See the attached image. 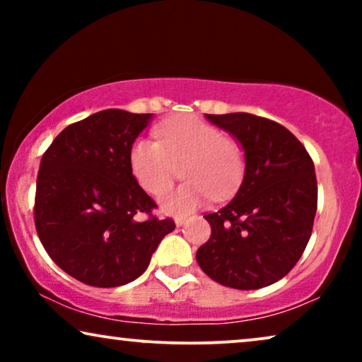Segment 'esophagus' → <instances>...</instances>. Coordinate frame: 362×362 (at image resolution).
Segmentation results:
<instances>
[{
	"label": "esophagus",
	"mask_w": 362,
	"mask_h": 362,
	"mask_svg": "<svg viewBox=\"0 0 362 362\" xmlns=\"http://www.w3.org/2000/svg\"><path fill=\"white\" fill-rule=\"evenodd\" d=\"M185 217H175V224L177 226V227H180V226H182V224H185Z\"/></svg>",
	"instance_id": "1"
}]
</instances>
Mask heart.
Listing matches in <instances>:
<instances>
[{"label":"heart","mask_w":362,"mask_h":362,"mask_svg":"<svg viewBox=\"0 0 362 362\" xmlns=\"http://www.w3.org/2000/svg\"><path fill=\"white\" fill-rule=\"evenodd\" d=\"M156 140L138 138L130 150L136 181L150 194H161L182 168L186 182L161 196L165 212L185 216L206 204L234 194L245 171L242 146L219 128L197 117H177L156 128Z\"/></svg>","instance_id":"b5f03b06"}]
</instances>
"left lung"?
Wrapping results in <instances>:
<instances>
[{"mask_svg":"<svg viewBox=\"0 0 362 362\" xmlns=\"http://www.w3.org/2000/svg\"><path fill=\"white\" fill-rule=\"evenodd\" d=\"M206 118L240 143L245 173L234 199L204 216L211 237L196 260L217 284L264 288L293 269L310 240L318 206L313 160L269 118L244 112Z\"/></svg>","mask_w":362,"mask_h":362,"instance_id":"obj_1","label":"left lung"}]
</instances>
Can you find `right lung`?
<instances>
[{
  "label": "right lung",
  "mask_w": 362,
  "mask_h": 362,
  "mask_svg": "<svg viewBox=\"0 0 362 362\" xmlns=\"http://www.w3.org/2000/svg\"><path fill=\"white\" fill-rule=\"evenodd\" d=\"M151 113L108 108L72 123L42 155L34 222L56 265L82 284L112 288L138 279L175 221L133 176L130 150Z\"/></svg>",
  "instance_id": "obj_1"
}]
</instances>
